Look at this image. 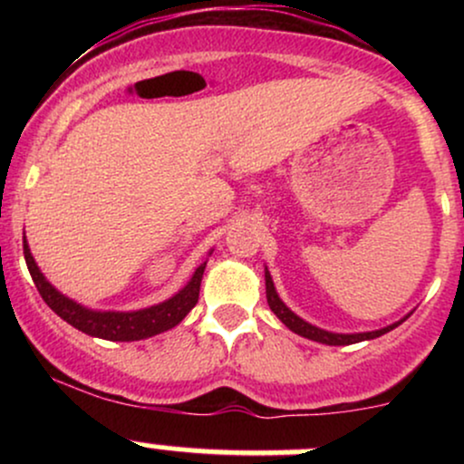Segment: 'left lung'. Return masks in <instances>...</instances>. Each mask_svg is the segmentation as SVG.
Masks as SVG:
<instances>
[{
	"label": "left lung",
	"mask_w": 464,
	"mask_h": 464,
	"mask_svg": "<svg viewBox=\"0 0 464 464\" xmlns=\"http://www.w3.org/2000/svg\"><path fill=\"white\" fill-rule=\"evenodd\" d=\"M264 276H266V299H268L270 310L276 314V318H279V321L284 323L285 327L290 329V332L299 334V335H303V338H307V340H314V343L329 344V347H347V344L362 343V340L380 338V335H384L388 332H392V329H395V327H399V324H401L410 316V314H408V316H403L401 321H397V323H392V324H386V327L375 329V332H358V334L327 332V329H321V327H316V324L303 321L301 316H296V314L292 312L284 301H281V296L276 295V287L273 284V276H270L268 268H264Z\"/></svg>",
	"instance_id": "left-lung-1"
}]
</instances>
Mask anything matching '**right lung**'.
Instances as JSON below:
<instances>
[{
	"label": "right lung",
	"mask_w": 464,
	"mask_h": 464,
	"mask_svg": "<svg viewBox=\"0 0 464 464\" xmlns=\"http://www.w3.org/2000/svg\"><path fill=\"white\" fill-rule=\"evenodd\" d=\"M211 255V250H209ZM24 257L28 264V270L34 281L36 290L44 296V301L50 305L52 312H56L63 321L76 327L78 332L93 335V338L102 340H113V343H132V340H143L152 338V335L168 332V329L177 327L185 316L191 312V307L198 303L200 295V281L202 273H205L207 262H202L198 268L194 270L191 279L185 284L174 296L165 299L157 305L143 307V310H132V312H102V310H92V307H84L69 296L58 292L50 281L45 279V275L41 273V268L36 266L34 257H32L28 239L24 237Z\"/></svg>",
	"instance_id": "obj_1"
}]
</instances>
